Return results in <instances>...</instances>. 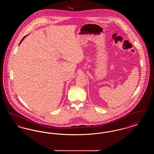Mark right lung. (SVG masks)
Returning <instances> with one entry per match:
<instances>
[{
    "label": "right lung",
    "mask_w": 154,
    "mask_h": 154,
    "mask_svg": "<svg viewBox=\"0 0 154 154\" xmlns=\"http://www.w3.org/2000/svg\"><path fill=\"white\" fill-rule=\"evenodd\" d=\"M25 37H26V36H25L23 37V38H22V40H21V42H20V44H21V42H22V40H23V39H24V38H25Z\"/></svg>",
    "instance_id": "obj_1"
}]
</instances>
